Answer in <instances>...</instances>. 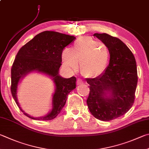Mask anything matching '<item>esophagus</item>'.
<instances>
[{"label":"esophagus","instance_id":"obj_1","mask_svg":"<svg viewBox=\"0 0 149 149\" xmlns=\"http://www.w3.org/2000/svg\"><path fill=\"white\" fill-rule=\"evenodd\" d=\"M83 83V81H82V79H79V78H78L77 79V85H81V84Z\"/></svg>","mask_w":149,"mask_h":149}]
</instances>
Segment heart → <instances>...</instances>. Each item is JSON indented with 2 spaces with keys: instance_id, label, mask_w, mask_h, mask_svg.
<instances>
[{
  "instance_id": "obj_1",
  "label": "heart",
  "mask_w": 149,
  "mask_h": 149,
  "mask_svg": "<svg viewBox=\"0 0 149 149\" xmlns=\"http://www.w3.org/2000/svg\"><path fill=\"white\" fill-rule=\"evenodd\" d=\"M110 51L107 45L91 38L83 37L77 40L71 49L63 51L62 58L65 66L75 69L79 61L81 74L94 78L102 74L109 63Z\"/></svg>"
}]
</instances>
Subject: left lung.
Here are the masks:
<instances>
[{"mask_svg": "<svg viewBox=\"0 0 149 149\" xmlns=\"http://www.w3.org/2000/svg\"><path fill=\"white\" fill-rule=\"evenodd\" d=\"M94 36L109 47L110 60L104 72L86 79L90 85L86 104L97 119L109 121L125 114L134 104L138 79L136 61L120 39L106 33Z\"/></svg>", "mask_w": 149, "mask_h": 149, "instance_id": "left-lung-1", "label": "left lung"}]
</instances>
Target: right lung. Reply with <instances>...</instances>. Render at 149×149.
I'll use <instances>...</instances> for the list:
<instances>
[{
  "label": "right lung",
  "instance_id": "1",
  "mask_svg": "<svg viewBox=\"0 0 149 149\" xmlns=\"http://www.w3.org/2000/svg\"><path fill=\"white\" fill-rule=\"evenodd\" d=\"M75 37L54 31H44L37 34L18 51L11 69V92L19 108L32 119L49 120L55 118L66 104L68 94L75 88L76 78H63L58 74L62 65L64 48L75 40ZM34 71L50 76L56 84L53 95L52 110L45 116L32 118L24 112L17 102V90L19 81Z\"/></svg>",
  "mask_w": 149,
  "mask_h": 149
}]
</instances>
